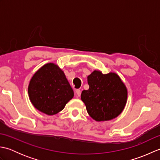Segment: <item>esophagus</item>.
<instances>
[{
	"mask_svg": "<svg viewBox=\"0 0 160 160\" xmlns=\"http://www.w3.org/2000/svg\"><path fill=\"white\" fill-rule=\"evenodd\" d=\"M80 95H81V91H80V89H77V90L76 91V97H80Z\"/></svg>",
	"mask_w": 160,
	"mask_h": 160,
	"instance_id": "obj_1",
	"label": "esophagus"
}]
</instances>
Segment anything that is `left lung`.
<instances>
[{
  "instance_id": "1",
  "label": "left lung",
  "mask_w": 160,
  "mask_h": 160,
  "mask_svg": "<svg viewBox=\"0 0 160 160\" xmlns=\"http://www.w3.org/2000/svg\"><path fill=\"white\" fill-rule=\"evenodd\" d=\"M89 89L82 91L81 100L87 113L97 122L111 120L122 113L127 102L128 91L117 73L103 74L94 70L87 76Z\"/></svg>"
}]
</instances>
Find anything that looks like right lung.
I'll return each instance as SVG.
<instances>
[{
  "label": "right lung",
  "mask_w": 160,
  "mask_h": 160,
  "mask_svg": "<svg viewBox=\"0 0 160 160\" xmlns=\"http://www.w3.org/2000/svg\"><path fill=\"white\" fill-rule=\"evenodd\" d=\"M28 94L33 106L48 115L59 113L74 96L64 71L53 62L45 64L33 75Z\"/></svg>",
  "instance_id": "1"
}]
</instances>
